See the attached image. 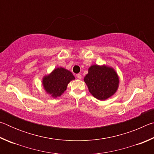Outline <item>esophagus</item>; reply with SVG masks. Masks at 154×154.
Returning a JSON list of instances; mask_svg holds the SVG:
<instances>
[{
    "mask_svg": "<svg viewBox=\"0 0 154 154\" xmlns=\"http://www.w3.org/2000/svg\"><path fill=\"white\" fill-rule=\"evenodd\" d=\"M77 79H82V75H81V74H77Z\"/></svg>",
    "mask_w": 154,
    "mask_h": 154,
    "instance_id": "esophagus-1",
    "label": "esophagus"
}]
</instances>
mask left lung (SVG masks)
Wrapping results in <instances>:
<instances>
[{"instance_id": "obj_1", "label": "left lung", "mask_w": 154, "mask_h": 154, "mask_svg": "<svg viewBox=\"0 0 154 154\" xmlns=\"http://www.w3.org/2000/svg\"><path fill=\"white\" fill-rule=\"evenodd\" d=\"M83 80L89 92L100 100H105L113 96L118 90L119 83L116 71L106 65H92Z\"/></svg>"}]
</instances>
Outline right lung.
<instances>
[{
	"label": "right lung",
	"mask_w": 154,
	"mask_h": 154,
	"mask_svg": "<svg viewBox=\"0 0 154 154\" xmlns=\"http://www.w3.org/2000/svg\"><path fill=\"white\" fill-rule=\"evenodd\" d=\"M75 79L71 71L62 67L56 68L50 74L44 76L42 84L45 92L51 97L60 96L66 90L69 82Z\"/></svg>",
	"instance_id": "add662e5"
}]
</instances>
